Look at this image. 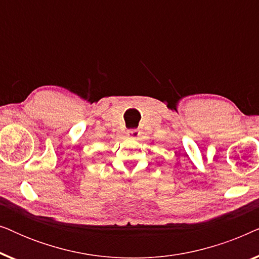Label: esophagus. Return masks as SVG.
<instances>
[{
    "instance_id": "esophagus-1",
    "label": "esophagus",
    "mask_w": 259,
    "mask_h": 259,
    "mask_svg": "<svg viewBox=\"0 0 259 259\" xmlns=\"http://www.w3.org/2000/svg\"><path fill=\"white\" fill-rule=\"evenodd\" d=\"M127 137L128 138H132V139H134V138H138L139 137V134H140V132H139V130H137V128H132V130H128L127 131Z\"/></svg>"
}]
</instances>
